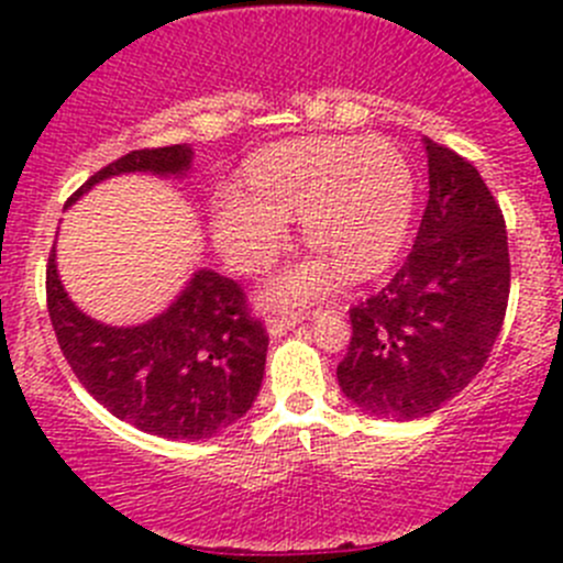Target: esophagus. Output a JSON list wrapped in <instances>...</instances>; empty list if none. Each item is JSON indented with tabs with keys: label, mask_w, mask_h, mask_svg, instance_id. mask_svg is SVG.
<instances>
[{
	"label": "esophagus",
	"mask_w": 563,
	"mask_h": 563,
	"mask_svg": "<svg viewBox=\"0 0 563 563\" xmlns=\"http://www.w3.org/2000/svg\"><path fill=\"white\" fill-rule=\"evenodd\" d=\"M302 318H305V316H299V313H291V316H269V318H266V329H269L272 338H280V334L291 332V329L297 327V323L302 321Z\"/></svg>",
	"instance_id": "34e87169"
}]
</instances>
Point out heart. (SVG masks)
Here are the masks:
<instances>
[{"instance_id":"1","label":"heart","mask_w":563,"mask_h":563,"mask_svg":"<svg viewBox=\"0 0 563 563\" xmlns=\"http://www.w3.org/2000/svg\"><path fill=\"white\" fill-rule=\"evenodd\" d=\"M247 187L214 192V240L242 272L275 261L288 236V214L318 253L275 277L269 299L305 305L329 291L343 266L365 277L402 247L413 214V172L387 139H297L272 144L245 166Z\"/></svg>"}]
</instances>
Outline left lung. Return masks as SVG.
Listing matches in <instances>:
<instances>
[{
    "label": "left lung",
    "mask_w": 563,
    "mask_h": 563,
    "mask_svg": "<svg viewBox=\"0 0 563 563\" xmlns=\"http://www.w3.org/2000/svg\"><path fill=\"white\" fill-rule=\"evenodd\" d=\"M430 196L400 269L354 305L338 365L343 395L382 419L439 411L485 367L509 302L504 214L485 179L424 139Z\"/></svg>",
    "instance_id": "left-lung-1"
}]
</instances>
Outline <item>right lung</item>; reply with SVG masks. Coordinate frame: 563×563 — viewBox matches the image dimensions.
<instances>
[{"mask_svg":"<svg viewBox=\"0 0 563 563\" xmlns=\"http://www.w3.org/2000/svg\"><path fill=\"white\" fill-rule=\"evenodd\" d=\"M190 157L185 144L128 152L89 176L67 203L108 176L181 174L190 168ZM45 302L56 343L84 389L144 433L209 439L245 417L258 395L269 334L231 277L196 272L166 313L141 327L117 329L92 321L67 299L51 250Z\"/></svg>","mask_w":563,"mask_h":563,"instance_id":"obj_1","label":"right lung"}]
</instances>
